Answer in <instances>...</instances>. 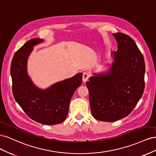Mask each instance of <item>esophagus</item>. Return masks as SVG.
Masks as SVG:
<instances>
[{
  "mask_svg": "<svg viewBox=\"0 0 156 156\" xmlns=\"http://www.w3.org/2000/svg\"><path fill=\"white\" fill-rule=\"evenodd\" d=\"M90 76V73L88 72H84L83 75V82L84 83L87 82Z\"/></svg>",
  "mask_w": 156,
  "mask_h": 156,
  "instance_id": "esophagus-1",
  "label": "esophagus"
}]
</instances>
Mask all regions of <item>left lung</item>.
I'll return each mask as SVG.
<instances>
[{
  "instance_id": "1",
  "label": "left lung",
  "mask_w": 156,
  "mask_h": 156,
  "mask_svg": "<svg viewBox=\"0 0 156 156\" xmlns=\"http://www.w3.org/2000/svg\"><path fill=\"white\" fill-rule=\"evenodd\" d=\"M118 43L111 70L86 83L94 119L114 122L128 116L144 90L145 63L135 41L122 32L113 34Z\"/></svg>"
}]
</instances>
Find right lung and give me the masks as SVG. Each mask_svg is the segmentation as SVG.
<instances>
[{"instance_id": "add662e5", "label": "right lung", "mask_w": 156, "mask_h": 156, "mask_svg": "<svg viewBox=\"0 0 156 156\" xmlns=\"http://www.w3.org/2000/svg\"><path fill=\"white\" fill-rule=\"evenodd\" d=\"M43 40H30L17 50L12 61L10 73L14 98L27 116L38 123L53 125L67 117L69 102L83 83V73L75 75L41 90L31 82L27 73V61L33 46Z\"/></svg>"}]
</instances>
